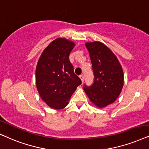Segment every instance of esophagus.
<instances>
[{
    "mask_svg": "<svg viewBox=\"0 0 149 149\" xmlns=\"http://www.w3.org/2000/svg\"><path fill=\"white\" fill-rule=\"evenodd\" d=\"M80 78L81 81H82V82L83 83V82H84V76H80Z\"/></svg>",
    "mask_w": 149,
    "mask_h": 149,
    "instance_id": "esophagus-1",
    "label": "esophagus"
}]
</instances>
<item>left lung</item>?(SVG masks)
I'll return each instance as SVG.
<instances>
[{"label":"left lung","instance_id":"8db88e82","mask_svg":"<svg viewBox=\"0 0 149 149\" xmlns=\"http://www.w3.org/2000/svg\"><path fill=\"white\" fill-rule=\"evenodd\" d=\"M94 72V83L84 90L93 104L99 108L116 101L124 84V74L117 57L100 41L85 43Z\"/></svg>","mask_w":149,"mask_h":149}]
</instances>
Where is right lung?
Returning a JSON list of instances; mask_svg holds the SVG:
<instances>
[{"mask_svg":"<svg viewBox=\"0 0 149 149\" xmlns=\"http://www.w3.org/2000/svg\"><path fill=\"white\" fill-rule=\"evenodd\" d=\"M75 43L65 38L52 41L43 51L35 71L37 89L41 100L50 108L61 110L82 84L69 60Z\"/></svg>","mask_w":149,"mask_h":149,"instance_id":"1","label":"right lung"}]
</instances>
